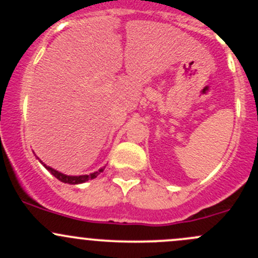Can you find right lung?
Returning <instances> with one entry per match:
<instances>
[{
	"mask_svg": "<svg viewBox=\"0 0 258 258\" xmlns=\"http://www.w3.org/2000/svg\"><path fill=\"white\" fill-rule=\"evenodd\" d=\"M38 158V157H37ZM40 162L42 163L43 166H45V168L49 172L52 173V175L54 176L57 179H59L61 182H64V183H70V184H79V183H83V182H87L90 181V179H93L97 177L98 175H100L101 172H103V170H105L106 166H103L102 168H100L98 171H96V172H92L90 173V175H81V176H69V175H64V173L62 172H58L57 170H54V168L49 167V166L45 165V163L42 162V161L40 160Z\"/></svg>",
	"mask_w": 258,
	"mask_h": 258,
	"instance_id": "obj_1",
	"label": "right lung"
}]
</instances>
